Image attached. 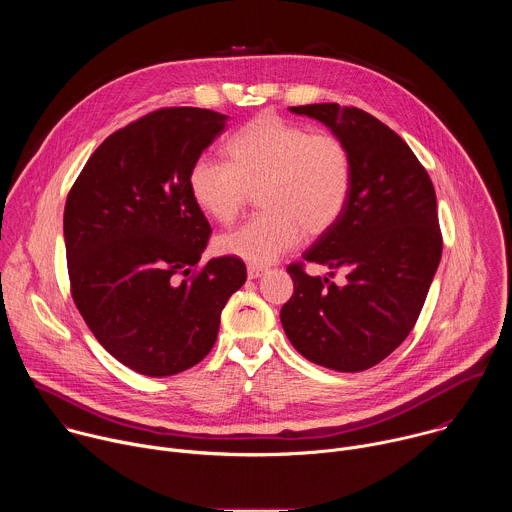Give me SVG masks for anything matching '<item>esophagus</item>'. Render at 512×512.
Segmentation results:
<instances>
[{"label":"esophagus","mask_w":512,"mask_h":512,"mask_svg":"<svg viewBox=\"0 0 512 512\" xmlns=\"http://www.w3.org/2000/svg\"><path fill=\"white\" fill-rule=\"evenodd\" d=\"M267 273V269L265 267H253V265H249L247 267V275H249V279H259V277H263Z\"/></svg>","instance_id":"obj_1"}]
</instances>
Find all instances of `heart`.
Listing matches in <instances>:
<instances>
[{"mask_svg": "<svg viewBox=\"0 0 512 512\" xmlns=\"http://www.w3.org/2000/svg\"><path fill=\"white\" fill-rule=\"evenodd\" d=\"M227 164L200 156L188 170L196 206L231 225L257 190L263 210L241 229L216 239V251L253 267L271 265L304 233H328L346 210L354 168L346 143L332 133L263 113L227 141Z\"/></svg>", "mask_w": 512, "mask_h": 512, "instance_id": "1", "label": "heart"}]
</instances>
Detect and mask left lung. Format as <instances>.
<instances>
[{
  "label": "left lung",
  "mask_w": 512,
  "mask_h": 512,
  "mask_svg": "<svg viewBox=\"0 0 512 512\" xmlns=\"http://www.w3.org/2000/svg\"><path fill=\"white\" fill-rule=\"evenodd\" d=\"M326 125L352 156L354 180L340 221L304 253L344 270L336 286L289 265L294 296L281 324L294 348L320 367L360 373L411 332L442 259L433 184L409 145L385 123L338 103L289 107Z\"/></svg>",
  "instance_id": "obj_1"
}]
</instances>
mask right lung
<instances>
[{"mask_svg": "<svg viewBox=\"0 0 512 512\" xmlns=\"http://www.w3.org/2000/svg\"><path fill=\"white\" fill-rule=\"evenodd\" d=\"M227 119L198 107L145 115L99 145L66 198L72 298L103 348L145 377L198 364L247 281L235 257L192 275L210 225L188 192V170Z\"/></svg>", "mask_w": 512, "mask_h": 512, "instance_id": "1", "label": "right lung"}]
</instances>
